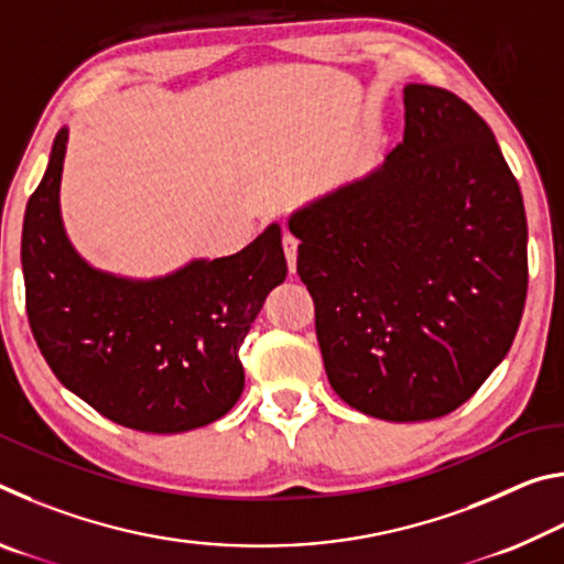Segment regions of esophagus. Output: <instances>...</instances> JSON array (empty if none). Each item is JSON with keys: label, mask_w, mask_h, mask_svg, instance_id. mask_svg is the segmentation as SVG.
I'll use <instances>...</instances> for the list:
<instances>
[{"label": "esophagus", "mask_w": 564, "mask_h": 564, "mask_svg": "<svg viewBox=\"0 0 564 564\" xmlns=\"http://www.w3.org/2000/svg\"><path fill=\"white\" fill-rule=\"evenodd\" d=\"M283 251H285V261H289V269L293 273L295 259H299V238H295L291 231L283 234Z\"/></svg>", "instance_id": "34e87169"}]
</instances>
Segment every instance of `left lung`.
<instances>
[{
    "instance_id": "8db88e82",
    "label": "left lung",
    "mask_w": 564,
    "mask_h": 564,
    "mask_svg": "<svg viewBox=\"0 0 564 564\" xmlns=\"http://www.w3.org/2000/svg\"><path fill=\"white\" fill-rule=\"evenodd\" d=\"M289 228L323 366L350 408L443 417L508 356L528 299V218L490 127L457 94L408 84L386 164Z\"/></svg>"
}]
</instances>
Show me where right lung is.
<instances>
[{
  "mask_svg": "<svg viewBox=\"0 0 564 564\" xmlns=\"http://www.w3.org/2000/svg\"><path fill=\"white\" fill-rule=\"evenodd\" d=\"M66 129L22 228L26 316L54 376L97 413L141 433L214 423L243 393L238 348L283 283L281 228L216 261L156 281H127L79 259L64 234L59 181Z\"/></svg>",
  "mask_w": 564,
  "mask_h": 564,
  "instance_id": "right-lung-1",
  "label": "right lung"
}]
</instances>
